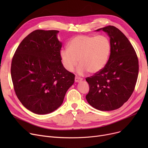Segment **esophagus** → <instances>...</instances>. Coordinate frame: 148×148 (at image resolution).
<instances>
[{
	"label": "esophagus",
	"mask_w": 148,
	"mask_h": 148,
	"mask_svg": "<svg viewBox=\"0 0 148 148\" xmlns=\"http://www.w3.org/2000/svg\"><path fill=\"white\" fill-rule=\"evenodd\" d=\"M83 80V78H81L80 77L78 76H75V82H80Z\"/></svg>",
	"instance_id": "1"
}]
</instances>
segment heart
<instances>
[{
  "mask_svg": "<svg viewBox=\"0 0 148 148\" xmlns=\"http://www.w3.org/2000/svg\"><path fill=\"white\" fill-rule=\"evenodd\" d=\"M111 53V42L107 36L81 35L73 38L68 48L62 49L60 58L64 66L69 72L79 63L77 71L82 75L89 71L97 73L107 64Z\"/></svg>",
  "mask_w": 148,
  "mask_h": 148,
  "instance_id": "obj_1",
  "label": "heart"
}]
</instances>
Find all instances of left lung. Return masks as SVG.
Here are the masks:
<instances>
[{
    "label": "left lung",
    "instance_id": "left-lung-1",
    "mask_svg": "<svg viewBox=\"0 0 148 148\" xmlns=\"http://www.w3.org/2000/svg\"><path fill=\"white\" fill-rule=\"evenodd\" d=\"M103 30L110 38L111 53L104 68L86 79L89 91L86 98L96 109L110 111L127 102L134 90L138 60L134 47L121 31L113 26Z\"/></svg>",
    "mask_w": 148,
    "mask_h": 148
}]
</instances>
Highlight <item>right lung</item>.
Masks as SVG:
<instances>
[{"instance_id":"1","label":"right lung","mask_w":148,"mask_h":148,"mask_svg":"<svg viewBox=\"0 0 148 148\" xmlns=\"http://www.w3.org/2000/svg\"><path fill=\"white\" fill-rule=\"evenodd\" d=\"M59 30H36L15 51L11 74L14 91L21 104L32 112L51 113L62 103L75 75L62 64Z\"/></svg>"}]
</instances>
